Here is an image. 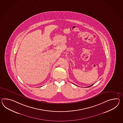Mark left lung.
Segmentation results:
<instances>
[{
  "instance_id": "8db88e82",
  "label": "left lung",
  "mask_w": 123,
  "mask_h": 123,
  "mask_svg": "<svg viewBox=\"0 0 123 123\" xmlns=\"http://www.w3.org/2000/svg\"><path fill=\"white\" fill-rule=\"evenodd\" d=\"M93 84H92V85H90V86H88V87H91V86H92V85H93Z\"/></svg>"
}]
</instances>
